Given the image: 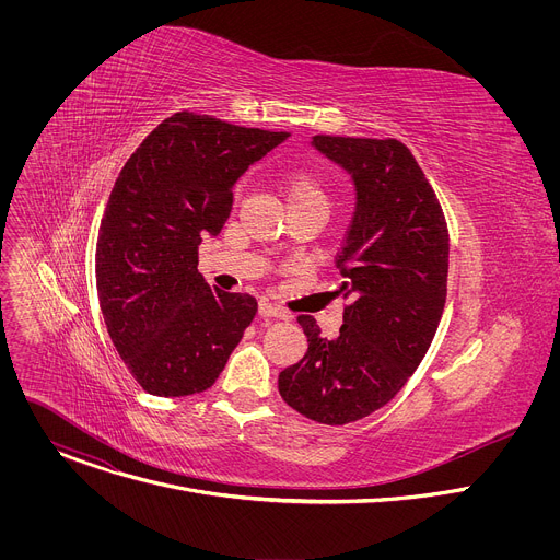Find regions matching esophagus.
<instances>
[{
  "label": "esophagus",
  "mask_w": 560,
  "mask_h": 560,
  "mask_svg": "<svg viewBox=\"0 0 560 560\" xmlns=\"http://www.w3.org/2000/svg\"><path fill=\"white\" fill-rule=\"evenodd\" d=\"M259 314L261 316H279V318H288V312L281 305H275L270 301H261L259 303Z\"/></svg>",
  "instance_id": "obj_1"
}]
</instances>
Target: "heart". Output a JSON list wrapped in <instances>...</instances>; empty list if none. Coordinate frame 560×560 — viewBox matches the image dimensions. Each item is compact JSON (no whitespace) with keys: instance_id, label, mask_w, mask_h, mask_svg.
I'll return each instance as SVG.
<instances>
[{"instance_id":"obj_1","label":"heart","mask_w":560,"mask_h":560,"mask_svg":"<svg viewBox=\"0 0 560 560\" xmlns=\"http://www.w3.org/2000/svg\"><path fill=\"white\" fill-rule=\"evenodd\" d=\"M281 188L288 197L290 208L303 206H322L328 210L330 206V190L326 179L307 168H292L281 175Z\"/></svg>"}]
</instances>
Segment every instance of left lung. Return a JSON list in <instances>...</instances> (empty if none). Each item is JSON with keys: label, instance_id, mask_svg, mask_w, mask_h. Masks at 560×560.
<instances>
[{"label": "left lung", "instance_id": "8db88e82", "mask_svg": "<svg viewBox=\"0 0 560 560\" xmlns=\"http://www.w3.org/2000/svg\"><path fill=\"white\" fill-rule=\"evenodd\" d=\"M312 145L352 175L357 208L337 255L343 326L322 337L301 314L305 357L279 374L299 415L346 425L383 408L423 361L447 296V223L421 166L398 139L316 135Z\"/></svg>", "mask_w": 560, "mask_h": 560}]
</instances>
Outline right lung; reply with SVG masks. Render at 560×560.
<instances>
[{
    "label": "right lung",
    "mask_w": 560,
    "mask_h": 560,
    "mask_svg": "<svg viewBox=\"0 0 560 560\" xmlns=\"http://www.w3.org/2000/svg\"><path fill=\"white\" fill-rule=\"evenodd\" d=\"M290 132L175 113L121 168L102 217L95 277L113 346L154 396L208 389L257 314V299L210 288L206 234L232 210V186Z\"/></svg>",
    "instance_id": "1"
}]
</instances>
